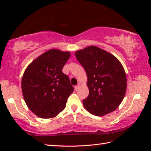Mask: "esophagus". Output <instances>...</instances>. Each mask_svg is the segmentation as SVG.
<instances>
[{
	"label": "esophagus",
	"mask_w": 151,
	"mask_h": 151,
	"mask_svg": "<svg viewBox=\"0 0 151 151\" xmlns=\"http://www.w3.org/2000/svg\"><path fill=\"white\" fill-rule=\"evenodd\" d=\"M79 88H80V85H76L75 86V88L76 91H77Z\"/></svg>",
	"instance_id": "34e87169"
}]
</instances>
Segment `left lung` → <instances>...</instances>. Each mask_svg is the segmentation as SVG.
<instances>
[{
    "mask_svg": "<svg viewBox=\"0 0 151 151\" xmlns=\"http://www.w3.org/2000/svg\"><path fill=\"white\" fill-rule=\"evenodd\" d=\"M88 77L89 94L83 101L92 114L103 116L114 111L124 99L127 76L117 58L101 48L91 46L75 52Z\"/></svg>",
    "mask_w": 151,
    "mask_h": 151,
    "instance_id": "8db88e82",
    "label": "left lung"
}]
</instances>
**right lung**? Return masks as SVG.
<instances>
[{"label": "right lung", "mask_w": 151, "mask_h": 151, "mask_svg": "<svg viewBox=\"0 0 151 151\" xmlns=\"http://www.w3.org/2000/svg\"><path fill=\"white\" fill-rule=\"evenodd\" d=\"M70 56L68 52L51 49L28 66L22 78V91L27 105L42 119L57 116L65 108L74 88L62 72Z\"/></svg>", "instance_id": "add662e5"}]
</instances>
